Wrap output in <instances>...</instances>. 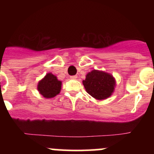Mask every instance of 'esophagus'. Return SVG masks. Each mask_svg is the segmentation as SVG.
Returning a JSON list of instances; mask_svg holds the SVG:
<instances>
[{"label":"esophagus","instance_id":"1","mask_svg":"<svg viewBox=\"0 0 154 154\" xmlns=\"http://www.w3.org/2000/svg\"><path fill=\"white\" fill-rule=\"evenodd\" d=\"M77 78V77L76 75H74V76H71V80H76V79Z\"/></svg>","mask_w":154,"mask_h":154}]
</instances>
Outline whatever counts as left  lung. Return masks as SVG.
Returning <instances> with one entry per match:
<instances>
[{
    "label": "left lung",
    "instance_id": "left-lung-1",
    "mask_svg": "<svg viewBox=\"0 0 154 154\" xmlns=\"http://www.w3.org/2000/svg\"><path fill=\"white\" fill-rule=\"evenodd\" d=\"M83 84L91 97L97 100H105L114 92L116 81L111 74L94 69L87 73Z\"/></svg>",
    "mask_w": 154,
    "mask_h": 154
}]
</instances>
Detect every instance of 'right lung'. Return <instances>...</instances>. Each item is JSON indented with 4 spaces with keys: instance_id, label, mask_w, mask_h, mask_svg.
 Returning a JSON list of instances; mask_svg holds the SVG:
<instances>
[{
    "instance_id": "1",
    "label": "right lung",
    "mask_w": 154,
    "mask_h": 154,
    "mask_svg": "<svg viewBox=\"0 0 154 154\" xmlns=\"http://www.w3.org/2000/svg\"><path fill=\"white\" fill-rule=\"evenodd\" d=\"M62 88V81L52 73H48L37 85V89L40 94L45 98H52L60 94Z\"/></svg>"
}]
</instances>
